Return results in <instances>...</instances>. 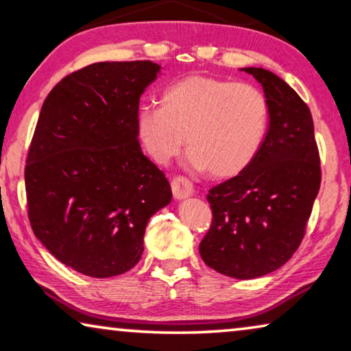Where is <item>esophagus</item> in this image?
I'll use <instances>...</instances> for the list:
<instances>
[{
  "instance_id": "obj_1",
  "label": "esophagus",
  "mask_w": 351,
  "mask_h": 351,
  "mask_svg": "<svg viewBox=\"0 0 351 351\" xmlns=\"http://www.w3.org/2000/svg\"><path fill=\"white\" fill-rule=\"evenodd\" d=\"M171 192H173V197L176 199H184L189 198L190 195L193 193V186L186 176H175L171 180Z\"/></svg>"
}]
</instances>
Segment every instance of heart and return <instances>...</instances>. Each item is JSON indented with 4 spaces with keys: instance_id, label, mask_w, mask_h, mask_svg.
I'll list each match as a JSON object with an SVG mask.
<instances>
[{
    "instance_id": "1",
    "label": "heart",
    "mask_w": 351,
    "mask_h": 351,
    "mask_svg": "<svg viewBox=\"0 0 351 351\" xmlns=\"http://www.w3.org/2000/svg\"><path fill=\"white\" fill-rule=\"evenodd\" d=\"M269 125L268 99L249 83L187 75L161 94V106H142L138 136L154 162L167 164L187 139L189 165L234 178L257 158Z\"/></svg>"
}]
</instances>
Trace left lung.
Here are the masks:
<instances>
[{
  "mask_svg": "<svg viewBox=\"0 0 351 351\" xmlns=\"http://www.w3.org/2000/svg\"><path fill=\"white\" fill-rule=\"evenodd\" d=\"M245 71L268 99L269 128L254 162L209 190L212 223L199 243L207 266L241 280L269 274L293 257L322 180L308 105L271 71Z\"/></svg>",
  "mask_w": 351,
  "mask_h": 351,
  "instance_id": "left-lung-1",
  "label": "left lung"
}]
</instances>
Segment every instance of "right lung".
Listing matches in <instances>:
<instances>
[{"label":"right lung","instance_id":"right-lung-1","mask_svg":"<svg viewBox=\"0 0 351 351\" xmlns=\"http://www.w3.org/2000/svg\"><path fill=\"white\" fill-rule=\"evenodd\" d=\"M159 64L102 62L57 83L27 152V217L45 247L90 277L141 260L148 219L171 201L167 178L141 150L139 99Z\"/></svg>","mask_w":351,"mask_h":351}]
</instances>
